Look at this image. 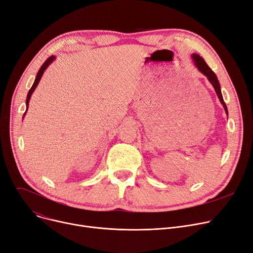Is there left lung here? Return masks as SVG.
I'll return each instance as SVG.
<instances>
[{"label": "left lung", "instance_id": "obj_1", "mask_svg": "<svg viewBox=\"0 0 253 253\" xmlns=\"http://www.w3.org/2000/svg\"><path fill=\"white\" fill-rule=\"evenodd\" d=\"M192 57H193L196 65H197V68L199 69V71H200L202 74H204L208 78L209 82L212 84V86H213V88H214V90L216 92V94H217L221 104L223 105L224 111H225V113H227V115H228V109H227V105H225V102L223 101V98H222V95H221V91H220V85H219V82H218L216 75L214 74L213 71H212L209 68L208 64L205 62V60L201 56H199L198 54H193Z\"/></svg>", "mask_w": 253, "mask_h": 253}]
</instances>
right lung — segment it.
<instances>
[{
	"label": "right lung",
	"mask_w": 253,
	"mask_h": 253,
	"mask_svg": "<svg viewBox=\"0 0 253 253\" xmlns=\"http://www.w3.org/2000/svg\"><path fill=\"white\" fill-rule=\"evenodd\" d=\"M54 58H55L54 56H50L48 59H46V61L43 63V65L41 66V68H40V70H39V72H38V74H37L35 82H34L32 88L30 89V91H29V93H28V97H26V110H28V108H29V102H30L31 96H32V94H33V92L35 91L36 87L38 86V84H39V82H40V79H41V77L43 76L44 71L47 69V66H48L53 60H54ZM25 113H26V112H25ZM25 113H24V114H25Z\"/></svg>",
	"instance_id": "obj_1"
}]
</instances>
